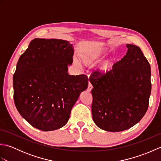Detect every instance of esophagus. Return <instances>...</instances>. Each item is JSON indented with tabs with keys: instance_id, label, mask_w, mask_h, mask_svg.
I'll list each match as a JSON object with an SVG mask.
<instances>
[{
	"instance_id": "34e87169",
	"label": "esophagus",
	"mask_w": 161,
	"mask_h": 161,
	"mask_svg": "<svg viewBox=\"0 0 161 161\" xmlns=\"http://www.w3.org/2000/svg\"><path fill=\"white\" fill-rule=\"evenodd\" d=\"M92 88H93V86H92V84H91L90 82H88V88H87V91H88V92H90V91H91Z\"/></svg>"
}]
</instances>
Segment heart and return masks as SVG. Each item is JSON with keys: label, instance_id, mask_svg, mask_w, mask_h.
Wrapping results in <instances>:
<instances>
[{"label": "heart", "instance_id": "1", "mask_svg": "<svg viewBox=\"0 0 161 161\" xmlns=\"http://www.w3.org/2000/svg\"><path fill=\"white\" fill-rule=\"evenodd\" d=\"M106 54L105 51L102 49H96L91 50L86 54H82L80 57L81 60L84 65L87 66H93L95 64L98 63L99 61L102 59ZM114 66V60L112 59H108L106 60L101 65L99 68V72L100 75H107L110 73L112 70Z\"/></svg>", "mask_w": 161, "mask_h": 161}]
</instances>
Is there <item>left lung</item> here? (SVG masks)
Listing matches in <instances>:
<instances>
[{
	"mask_svg": "<svg viewBox=\"0 0 161 161\" xmlns=\"http://www.w3.org/2000/svg\"><path fill=\"white\" fill-rule=\"evenodd\" d=\"M126 55L107 75L93 73L92 116L99 128L118 132L132 127L147 111L151 67L138 46L126 44Z\"/></svg>",
	"mask_w": 161,
	"mask_h": 161,
	"instance_id": "8db88e82",
	"label": "left lung"
}]
</instances>
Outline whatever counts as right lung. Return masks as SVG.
<instances>
[{
    "label": "right lung",
    "instance_id": "obj_1",
    "mask_svg": "<svg viewBox=\"0 0 161 161\" xmlns=\"http://www.w3.org/2000/svg\"><path fill=\"white\" fill-rule=\"evenodd\" d=\"M73 44L61 39H35L20 57L13 76L14 100L20 115L44 131L62 127L81 92L86 75H70Z\"/></svg>",
    "mask_w": 161,
    "mask_h": 161
}]
</instances>
